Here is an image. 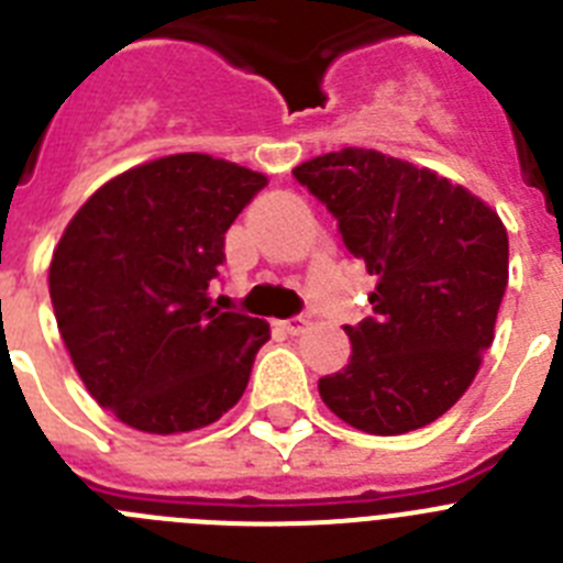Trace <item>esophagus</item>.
<instances>
[{
    "label": "esophagus",
    "instance_id": "1",
    "mask_svg": "<svg viewBox=\"0 0 563 563\" xmlns=\"http://www.w3.org/2000/svg\"><path fill=\"white\" fill-rule=\"evenodd\" d=\"M307 324H310V318L307 316H292V318H287V321H278V327H282L285 332H290V335H298V332L305 330Z\"/></svg>",
    "mask_w": 563,
    "mask_h": 563
}]
</instances>
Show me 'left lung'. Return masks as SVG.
I'll use <instances>...</instances> for the list:
<instances>
[{
	"label": "left lung",
	"instance_id": "obj_1",
	"mask_svg": "<svg viewBox=\"0 0 563 563\" xmlns=\"http://www.w3.org/2000/svg\"><path fill=\"white\" fill-rule=\"evenodd\" d=\"M335 217L343 245L377 276L372 316L343 327L350 363L321 400L366 434H406L465 395L507 287V231L479 197L429 168L341 148L292 168Z\"/></svg>",
	"mask_w": 563,
	"mask_h": 563
}]
</instances>
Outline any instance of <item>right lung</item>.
<instances>
[{"mask_svg": "<svg viewBox=\"0 0 563 563\" xmlns=\"http://www.w3.org/2000/svg\"><path fill=\"white\" fill-rule=\"evenodd\" d=\"M265 174L211 154L129 168L73 217L49 262V301L98 406L137 431L180 434L236 406L271 324L211 307L225 231Z\"/></svg>", "mask_w": 563, "mask_h": 563, "instance_id": "right-lung-1", "label": "right lung"}]
</instances>
